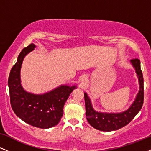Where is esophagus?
Masks as SVG:
<instances>
[{
    "label": "esophagus",
    "instance_id": "34e87169",
    "mask_svg": "<svg viewBox=\"0 0 151 151\" xmlns=\"http://www.w3.org/2000/svg\"><path fill=\"white\" fill-rule=\"evenodd\" d=\"M86 77H82L81 78V84H84L86 83Z\"/></svg>",
    "mask_w": 151,
    "mask_h": 151
}]
</instances>
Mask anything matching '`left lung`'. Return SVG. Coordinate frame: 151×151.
Here are the masks:
<instances>
[{
	"label": "left lung",
	"instance_id": "8db88e82",
	"mask_svg": "<svg viewBox=\"0 0 151 151\" xmlns=\"http://www.w3.org/2000/svg\"><path fill=\"white\" fill-rule=\"evenodd\" d=\"M135 68L139 81V91L135 101L129 109L121 113H102L96 111L93 109L91 100L86 93H84L86 119L89 124L94 129L102 131H116L127 125L140 111L143 104V77L141 69V62L138 59L131 60Z\"/></svg>",
	"mask_w": 151,
	"mask_h": 151
}]
</instances>
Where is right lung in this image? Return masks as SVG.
Listing matches in <instances>:
<instances>
[{
  "label": "right lung",
  "mask_w": 151,
  "mask_h": 151,
  "mask_svg": "<svg viewBox=\"0 0 151 151\" xmlns=\"http://www.w3.org/2000/svg\"><path fill=\"white\" fill-rule=\"evenodd\" d=\"M35 47L32 43L24 48L11 69L8 81L10 104L17 116L25 123L35 127L49 129L61 120L64 105L77 86L61 85L43 94H34L24 90L20 81L21 65L25 55Z\"/></svg>",
  "instance_id": "1"
}]
</instances>
